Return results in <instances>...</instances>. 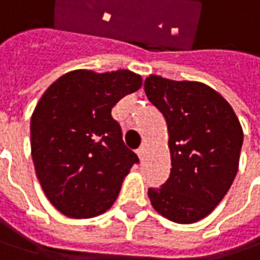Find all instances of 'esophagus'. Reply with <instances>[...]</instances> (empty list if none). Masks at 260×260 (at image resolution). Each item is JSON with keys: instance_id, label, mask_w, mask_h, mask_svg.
Returning a JSON list of instances; mask_svg holds the SVG:
<instances>
[{"instance_id": "34e87169", "label": "esophagus", "mask_w": 260, "mask_h": 260, "mask_svg": "<svg viewBox=\"0 0 260 260\" xmlns=\"http://www.w3.org/2000/svg\"><path fill=\"white\" fill-rule=\"evenodd\" d=\"M145 152H146V145H142L139 149H137V155L140 159H143V156H145Z\"/></svg>"}]
</instances>
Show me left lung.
<instances>
[{
    "mask_svg": "<svg viewBox=\"0 0 260 260\" xmlns=\"http://www.w3.org/2000/svg\"><path fill=\"white\" fill-rule=\"evenodd\" d=\"M145 91L165 115L171 175L150 188L152 207L162 217L192 224L210 214L239 171L243 128L232 105L211 86L149 75Z\"/></svg>",
    "mask_w": 260,
    "mask_h": 260,
    "instance_id": "left-lung-1",
    "label": "left lung"
}]
</instances>
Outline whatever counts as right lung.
I'll return each mask as SVG.
<instances>
[{
    "label": "right lung",
    "instance_id": "add662e5",
    "mask_svg": "<svg viewBox=\"0 0 260 260\" xmlns=\"http://www.w3.org/2000/svg\"><path fill=\"white\" fill-rule=\"evenodd\" d=\"M142 82L127 69H76L56 79L39 100L30 121L31 157L47 200L66 217L105 213L139 162L111 108Z\"/></svg>",
    "mask_w": 260,
    "mask_h": 260
}]
</instances>
